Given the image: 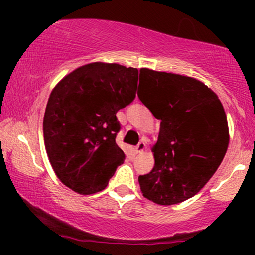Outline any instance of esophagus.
<instances>
[{
    "instance_id": "1",
    "label": "esophagus",
    "mask_w": 255,
    "mask_h": 255,
    "mask_svg": "<svg viewBox=\"0 0 255 255\" xmlns=\"http://www.w3.org/2000/svg\"><path fill=\"white\" fill-rule=\"evenodd\" d=\"M146 150V144L144 141H140L139 144L136 145V147H135V151H136V153H141V152H144Z\"/></svg>"
}]
</instances>
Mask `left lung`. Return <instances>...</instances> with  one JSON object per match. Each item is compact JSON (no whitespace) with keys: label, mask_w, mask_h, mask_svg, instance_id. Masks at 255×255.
<instances>
[{"label":"left lung","mask_w":255,"mask_h":255,"mask_svg":"<svg viewBox=\"0 0 255 255\" xmlns=\"http://www.w3.org/2000/svg\"><path fill=\"white\" fill-rule=\"evenodd\" d=\"M140 73L147 87L137 97L160 120L154 166L139 176L140 189L158 205L182 203L221 165L229 145L227 115L218 96L197 79L147 68Z\"/></svg>","instance_id":"obj_1"}]
</instances>
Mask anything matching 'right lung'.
Returning a JSON list of instances; mask_svg holds the SVG:
<instances>
[{
    "instance_id": "right-lung-1",
    "label": "right lung",
    "mask_w": 255,
    "mask_h": 255,
    "mask_svg": "<svg viewBox=\"0 0 255 255\" xmlns=\"http://www.w3.org/2000/svg\"><path fill=\"white\" fill-rule=\"evenodd\" d=\"M136 68L93 62L66 75L51 91L44 144L58 180L83 195L103 191L125 160L116 144V113L135 98Z\"/></svg>"
}]
</instances>
